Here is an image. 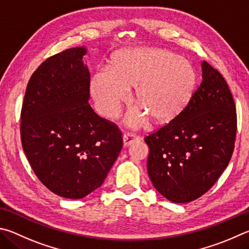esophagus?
<instances>
[{
    "mask_svg": "<svg viewBox=\"0 0 249 249\" xmlns=\"http://www.w3.org/2000/svg\"><path fill=\"white\" fill-rule=\"evenodd\" d=\"M122 140H124V146H129L130 144H132L134 141L140 140V137H138L136 134H132V133H124V137H122Z\"/></svg>",
    "mask_w": 249,
    "mask_h": 249,
    "instance_id": "34e87169",
    "label": "esophagus"
}]
</instances>
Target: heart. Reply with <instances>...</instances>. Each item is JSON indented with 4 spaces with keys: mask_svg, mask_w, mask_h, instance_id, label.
<instances>
[{
    "mask_svg": "<svg viewBox=\"0 0 249 249\" xmlns=\"http://www.w3.org/2000/svg\"><path fill=\"white\" fill-rule=\"evenodd\" d=\"M196 71L188 60L159 48H136L112 56L110 69L96 72L90 93L98 111L107 118L118 115L121 105L136 87L133 100L138 108L127 116V124L137 128L147 117L155 124H166L189 103L196 85Z\"/></svg>",
    "mask_w": 249,
    "mask_h": 249,
    "instance_id": "heart-1",
    "label": "heart"
}]
</instances>
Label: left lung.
Listing matches in <instances>:
<instances>
[{
  "mask_svg": "<svg viewBox=\"0 0 249 249\" xmlns=\"http://www.w3.org/2000/svg\"><path fill=\"white\" fill-rule=\"evenodd\" d=\"M202 82L187 107L144 140L147 174L174 203L201 197L228 167L236 137V108L219 71L201 62Z\"/></svg>",
  "mask_w": 249,
  "mask_h": 249,
  "instance_id": "8db88e82",
  "label": "left lung"
}]
</instances>
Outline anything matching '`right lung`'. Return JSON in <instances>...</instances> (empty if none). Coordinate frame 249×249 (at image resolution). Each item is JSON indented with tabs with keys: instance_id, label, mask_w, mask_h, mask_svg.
Segmentation results:
<instances>
[{
	"instance_id": "1",
	"label": "right lung",
	"mask_w": 249,
	"mask_h": 249,
	"mask_svg": "<svg viewBox=\"0 0 249 249\" xmlns=\"http://www.w3.org/2000/svg\"><path fill=\"white\" fill-rule=\"evenodd\" d=\"M85 46L50 56L30 77L20 113L21 144L52 193L81 199L103 185L122 149L115 124L89 106Z\"/></svg>"
}]
</instances>
